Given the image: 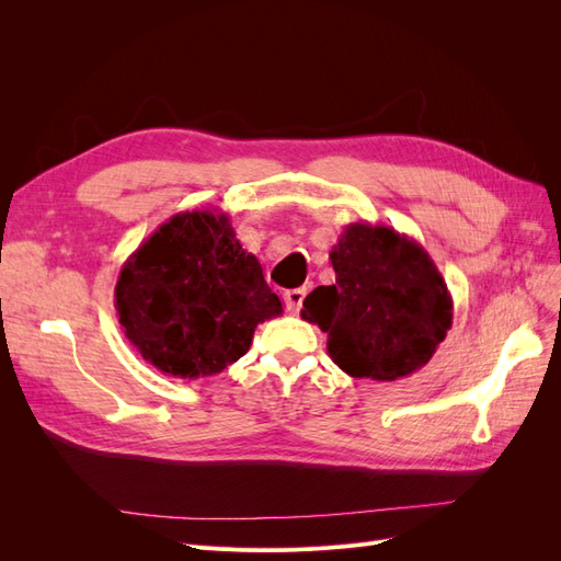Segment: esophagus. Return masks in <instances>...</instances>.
Listing matches in <instances>:
<instances>
[{"label":"esophagus","instance_id":"obj_1","mask_svg":"<svg viewBox=\"0 0 561 561\" xmlns=\"http://www.w3.org/2000/svg\"><path fill=\"white\" fill-rule=\"evenodd\" d=\"M304 297H307V287H295V290L285 293V309L290 313H297L304 304Z\"/></svg>","mask_w":561,"mask_h":561}]
</instances>
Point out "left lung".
<instances>
[{
	"label": "left lung",
	"mask_w": 561,
	"mask_h": 561,
	"mask_svg": "<svg viewBox=\"0 0 561 561\" xmlns=\"http://www.w3.org/2000/svg\"><path fill=\"white\" fill-rule=\"evenodd\" d=\"M330 260L336 283L318 285L301 318L328 332L332 363L375 381H398L428 365L454 318L431 254L396 229L353 222Z\"/></svg>",
	"instance_id": "1"
}]
</instances>
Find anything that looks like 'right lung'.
I'll return each instance as SVG.
<instances>
[{"mask_svg":"<svg viewBox=\"0 0 561 561\" xmlns=\"http://www.w3.org/2000/svg\"><path fill=\"white\" fill-rule=\"evenodd\" d=\"M114 307L133 348L178 379L219 375L260 322L283 313L219 210L178 213L151 233L118 271Z\"/></svg>","mask_w":561,"mask_h":561,"instance_id":"add662e5","label":"right lung"}]
</instances>
